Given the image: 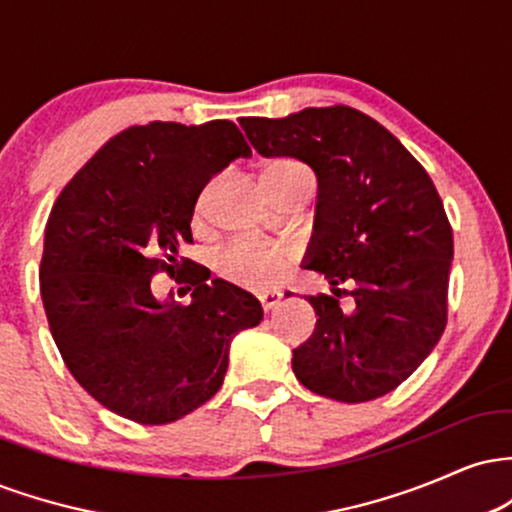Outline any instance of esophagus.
Returning <instances> with one entry per match:
<instances>
[{
    "mask_svg": "<svg viewBox=\"0 0 512 512\" xmlns=\"http://www.w3.org/2000/svg\"><path fill=\"white\" fill-rule=\"evenodd\" d=\"M257 298H260L264 313H269V310H274L276 305L281 303V293H279V291H262Z\"/></svg>",
    "mask_w": 512,
    "mask_h": 512,
    "instance_id": "esophagus-1",
    "label": "esophagus"
}]
</instances>
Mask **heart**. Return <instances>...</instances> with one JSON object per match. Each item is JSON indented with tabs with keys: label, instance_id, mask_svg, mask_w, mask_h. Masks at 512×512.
I'll use <instances>...</instances> for the list:
<instances>
[{
	"label": "heart",
	"instance_id": "heart-1",
	"mask_svg": "<svg viewBox=\"0 0 512 512\" xmlns=\"http://www.w3.org/2000/svg\"><path fill=\"white\" fill-rule=\"evenodd\" d=\"M303 173H308V170H305L301 163L281 158V161L269 163V166L264 168L262 182L272 178H293V175ZM286 264H289V255H286L284 250L262 243H238L221 255L223 276H228V279L238 281V284L243 286H252V289H262V286H269L272 281L279 279V274L284 272Z\"/></svg>",
	"mask_w": 512,
	"mask_h": 512
}]
</instances>
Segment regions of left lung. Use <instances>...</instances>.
<instances>
[{"label": "left lung", "mask_w": 512, "mask_h": 512, "mask_svg": "<svg viewBox=\"0 0 512 512\" xmlns=\"http://www.w3.org/2000/svg\"><path fill=\"white\" fill-rule=\"evenodd\" d=\"M240 127L262 156L298 158L317 178L303 269L332 293L308 296L317 322L293 349V373L337 402L387 395L448 322L452 228L436 185L395 134L349 105L240 117Z\"/></svg>", "instance_id": "1"}]
</instances>
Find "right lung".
Masks as SVG:
<instances>
[{
    "mask_svg": "<svg viewBox=\"0 0 512 512\" xmlns=\"http://www.w3.org/2000/svg\"><path fill=\"white\" fill-rule=\"evenodd\" d=\"M250 154L228 120H156L115 134L57 197L40 296L69 373L105 409L144 426L182 419L219 392L233 337L260 325V301L199 264L182 276L187 305L151 289L158 269H180L204 185Z\"/></svg>",
    "mask_w": 512,
    "mask_h": 512,
    "instance_id": "add662e5",
    "label": "right lung"
}]
</instances>
